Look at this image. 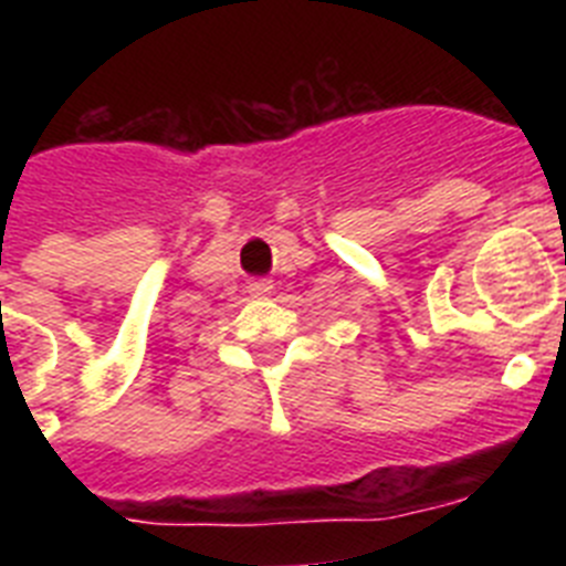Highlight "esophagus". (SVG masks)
Returning <instances> with one entry per match:
<instances>
[{"mask_svg":"<svg viewBox=\"0 0 566 566\" xmlns=\"http://www.w3.org/2000/svg\"><path fill=\"white\" fill-rule=\"evenodd\" d=\"M272 289H274L272 280H252V283H249L252 297H266V294H272Z\"/></svg>","mask_w":566,"mask_h":566,"instance_id":"obj_1","label":"esophagus"}]
</instances>
